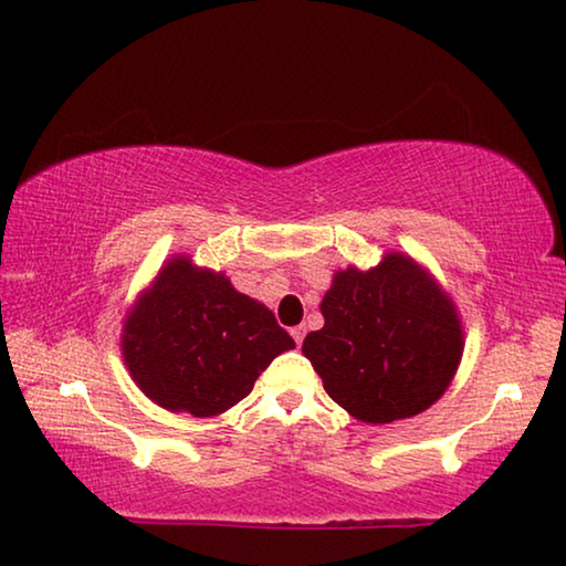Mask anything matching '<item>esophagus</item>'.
I'll return each mask as SVG.
<instances>
[{"instance_id":"34e87169","label":"esophagus","mask_w":566,"mask_h":566,"mask_svg":"<svg viewBox=\"0 0 566 566\" xmlns=\"http://www.w3.org/2000/svg\"><path fill=\"white\" fill-rule=\"evenodd\" d=\"M292 337H294V343L302 345V337H305V325H297V327H292Z\"/></svg>"}]
</instances>
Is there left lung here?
Here are the masks:
<instances>
[{"instance_id":"1","label":"left lung","mask_w":566,"mask_h":566,"mask_svg":"<svg viewBox=\"0 0 566 566\" xmlns=\"http://www.w3.org/2000/svg\"><path fill=\"white\" fill-rule=\"evenodd\" d=\"M319 310L325 325L302 353L356 419H409L450 386L462 356L458 312L411 259L389 254L370 272H337Z\"/></svg>"}]
</instances>
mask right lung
Here are the masks:
<instances>
[{"label": "right lung", "mask_w": 566, "mask_h": 566, "mask_svg": "<svg viewBox=\"0 0 566 566\" xmlns=\"http://www.w3.org/2000/svg\"><path fill=\"white\" fill-rule=\"evenodd\" d=\"M122 348L151 401L216 417L247 399L294 340L272 310L235 292L223 274L175 259L126 317Z\"/></svg>", "instance_id": "obj_1"}]
</instances>
